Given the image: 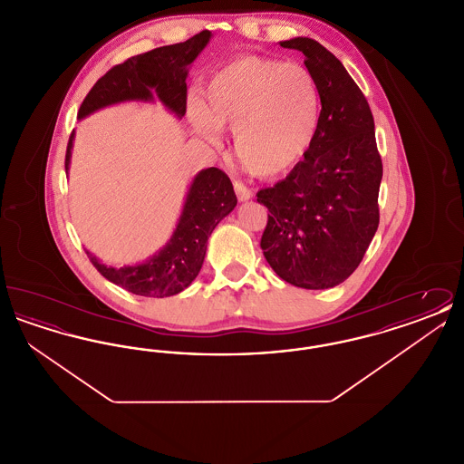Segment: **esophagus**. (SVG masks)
<instances>
[{"instance_id": "34e87169", "label": "esophagus", "mask_w": 464, "mask_h": 464, "mask_svg": "<svg viewBox=\"0 0 464 464\" xmlns=\"http://www.w3.org/2000/svg\"><path fill=\"white\" fill-rule=\"evenodd\" d=\"M233 186H235L237 197H238L240 201H246V199L252 198V189H250V188H246V186L243 184L242 180H235V182H233Z\"/></svg>"}]
</instances>
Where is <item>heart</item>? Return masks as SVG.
Wrapping results in <instances>:
<instances>
[{
  "label": "heart",
  "instance_id": "b5f03b06",
  "mask_svg": "<svg viewBox=\"0 0 464 464\" xmlns=\"http://www.w3.org/2000/svg\"><path fill=\"white\" fill-rule=\"evenodd\" d=\"M188 106L193 130L221 146L235 132V153L256 176H278L308 153L320 125V90L308 69L271 57L243 55L218 69Z\"/></svg>",
  "mask_w": 464,
  "mask_h": 464
}]
</instances>
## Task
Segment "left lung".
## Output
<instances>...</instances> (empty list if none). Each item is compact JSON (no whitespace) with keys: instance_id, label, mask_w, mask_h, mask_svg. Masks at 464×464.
<instances>
[{"instance_id":"8db88e82","label":"left lung","mask_w":464,"mask_h":464,"mask_svg":"<svg viewBox=\"0 0 464 464\" xmlns=\"http://www.w3.org/2000/svg\"><path fill=\"white\" fill-rule=\"evenodd\" d=\"M280 46L304 53L322 111L304 160L257 193L269 210L261 248L282 280L322 290L343 284L374 238L382 163L369 102L341 61L311 38Z\"/></svg>"}]
</instances>
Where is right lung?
I'll return each mask as SVG.
<instances>
[{
  "instance_id": "add662e5",
  "label": "right lung",
  "mask_w": 464,
  "mask_h": 464,
  "mask_svg": "<svg viewBox=\"0 0 464 464\" xmlns=\"http://www.w3.org/2000/svg\"><path fill=\"white\" fill-rule=\"evenodd\" d=\"M210 31H201L184 44L160 46L130 57L110 71L92 87L78 111L83 120L106 106L156 99L177 118L186 112L188 67L210 42ZM74 130L66 151V174L71 163ZM237 207V195L229 177L210 167L198 172L186 195V201L170 240L148 261L135 266L112 267L102 265L87 250L92 265L118 287L144 297H169L189 287L198 276L205 259L207 242L216 226Z\"/></svg>"
}]
</instances>
